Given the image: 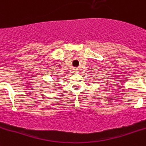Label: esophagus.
Masks as SVG:
<instances>
[{
	"mask_svg": "<svg viewBox=\"0 0 146 146\" xmlns=\"http://www.w3.org/2000/svg\"><path fill=\"white\" fill-rule=\"evenodd\" d=\"M73 73H78V69L77 68H74V69L73 70Z\"/></svg>",
	"mask_w": 146,
	"mask_h": 146,
	"instance_id": "1",
	"label": "esophagus"
}]
</instances>
